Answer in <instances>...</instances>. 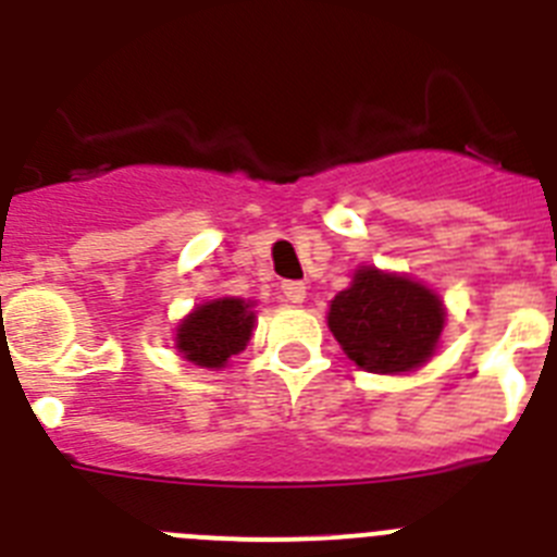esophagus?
I'll return each mask as SVG.
<instances>
[{
	"label": "esophagus",
	"mask_w": 557,
	"mask_h": 557,
	"mask_svg": "<svg viewBox=\"0 0 557 557\" xmlns=\"http://www.w3.org/2000/svg\"><path fill=\"white\" fill-rule=\"evenodd\" d=\"M282 293L289 304H304L307 298V284L304 282H284L282 284Z\"/></svg>",
	"instance_id": "esophagus-1"
}]
</instances>
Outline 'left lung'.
<instances>
[{
  "label": "left lung",
  "instance_id": "left-lung-1",
  "mask_svg": "<svg viewBox=\"0 0 557 557\" xmlns=\"http://www.w3.org/2000/svg\"><path fill=\"white\" fill-rule=\"evenodd\" d=\"M329 329L351 362L371 373H407L435 357L446 326L444 298L407 273L354 270L329 304Z\"/></svg>",
  "mask_w": 557,
  "mask_h": 557
}]
</instances>
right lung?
I'll return each instance as SVG.
<instances>
[{
	"label": "right lung",
	"instance_id": "obj_1",
	"mask_svg": "<svg viewBox=\"0 0 557 557\" xmlns=\"http://www.w3.org/2000/svg\"><path fill=\"white\" fill-rule=\"evenodd\" d=\"M253 307L256 301L231 295L198 304L175 329V348L191 366L220 371L253 337Z\"/></svg>",
	"mask_w": 557,
	"mask_h": 557
}]
</instances>
